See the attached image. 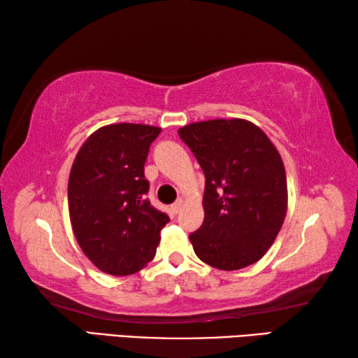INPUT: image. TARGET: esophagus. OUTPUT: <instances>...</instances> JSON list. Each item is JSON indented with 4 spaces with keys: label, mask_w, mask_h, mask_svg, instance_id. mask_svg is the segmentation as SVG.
<instances>
[{
    "label": "esophagus",
    "mask_w": 358,
    "mask_h": 358,
    "mask_svg": "<svg viewBox=\"0 0 358 358\" xmlns=\"http://www.w3.org/2000/svg\"><path fill=\"white\" fill-rule=\"evenodd\" d=\"M181 207H183V201H181V199H178V201L172 205V211H173L175 215H177V213H180Z\"/></svg>",
    "instance_id": "esophagus-1"
}]
</instances>
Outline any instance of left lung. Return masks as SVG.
I'll use <instances>...</instances> for the list:
<instances>
[{"mask_svg":"<svg viewBox=\"0 0 358 358\" xmlns=\"http://www.w3.org/2000/svg\"><path fill=\"white\" fill-rule=\"evenodd\" d=\"M178 136L205 175L202 226L189 235L194 252L215 268L238 270L268 251L287 211L280 153L251 121L208 120Z\"/></svg>","mask_w":358,"mask_h":358,"instance_id":"obj_1","label":"left lung"}]
</instances>
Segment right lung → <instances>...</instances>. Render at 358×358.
Here are the masks:
<instances>
[{"instance_id":"1","label":"right lung","mask_w":358,"mask_h":358,"mask_svg":"<svg viewBox=\"0 0 358 358\" xmlns=\"http://www.w3.org/2000/svg\"><path fill=\"white\" fill-rule=\"evenodd\" d=\"M159 132L147 124L104 126L87 138L72 164V230L82 251L104 273L126 276L142 270L171 221L145 197L150 183L143 166Z\"/></svg>"}]
</instances>
